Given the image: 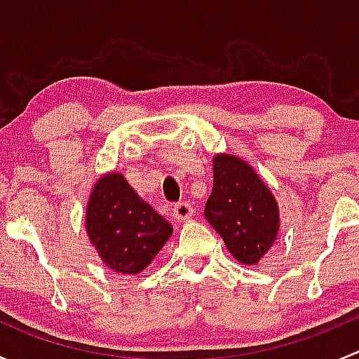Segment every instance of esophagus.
Here are the masks:
<instances>
[{
    "label": "esophagus",
    "mask_w": 359,
    "mask_h": 359,
    "mask_svg": "<svg viewBox=\"0 0 359 359\" xmlns=\"http://www.w3.org/2000/svg\"><path fill=\"white\" fill-rule=\"evenodd\" d=\"M194 208L187 201H179L173 205V217H175L179 222H186V220L193 219Z\"/></svg>",
    "instance_id": "esophagus-1"
}]
</instances>
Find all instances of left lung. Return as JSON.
Segmentation results:
<instances>
[{
    "instance_id": "obj_1",
    "label": "left lung",
    "mask_w": 359,
    "mask_h": 359,
    "mask_svg": "<svg viewBox=\"0 0 359 359\" xmlns=\"http://www.w3.org/2000/svg\"><path fill=\"white\" fill-rule=\"evenodd\" d=\"M210 226L238 262L253 266L276 240L280 217L274 196L241 159H213V189L205 205Z\"/></svg>"
}]
</instances>
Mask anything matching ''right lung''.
<instances>
[{
    "instance_id": "add662e5",
    "label": "right lung",
    "mask_w": 359,
    "mask_h": 359,
    "mask_svg": "<svg viewBox=\"0 0 359 359\" xmlns=\"http://www.w3.org/2000/svg\"><path fill=\"white\" fill-rule=\"evenodd\" d=\"M86 233L107 267L121 274H139L172 236V226L140 200L121 173H109L93 187Z\"/></svg>"
}]
</instances>
